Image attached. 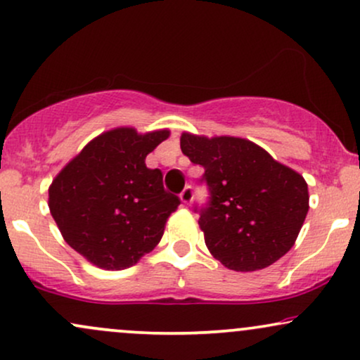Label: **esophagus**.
Returning a JSON list of instances; mask_svg holds the SVG:
<instances>
[{
	"label": "esophagus",
	"instance_id": "34e87169",
	"mask_svg": "<svg viewBox=\"0 0 360 360\" xmlns=\"http://www.w3.org/2000/svg\"><path fill=\"white\" fill-rule=\"evenodd\" d=\"M179 198H181V201L184 202V205H191V201H193V188H191V186H186V188L183 189V193L179 194Z\"/></svg>",
	"mask_w": 360,
	"mask_h": 360
}]
</instances>
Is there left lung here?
<instances>
[{
  "label": "left lung",
  "instance_id": "8db88e82",
  "mask_svg": "<svg viewBox=\"0 0 360 360\" xmlns=\"http://www.w3.org/2000/svg\"><path fill=\"white\" fill-rule=\"evenodd\" d=\"M181 150L205 167L210 202L199 211V228L216 259L257 271L288 253L309 213L304 176L241 137L184 132Z\"/></svg>",
  "mask_w": 360,
  "mask_h": 360
}]
</instances>
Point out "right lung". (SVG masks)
Segmentation results:
<instances>
[{
  "label": "right lung",
  "mask_w": 360,
  "mask_h": 360,
  "mask_svg": "<svg viewBox=\"0 0 360 360\" xmlns=\"http://www.w3.org/2000/svg\"><path fill=\"white\" fill-rule=\"evenodd\" d=\"M167 137V129L103 132L49 188L50 213L63 240L95 266L124 270L161 241L181 201L164 189L162 172L147 167L146 158Z\"/></svg>",
  "instance_id": "add662e5"
}]
</instances>
